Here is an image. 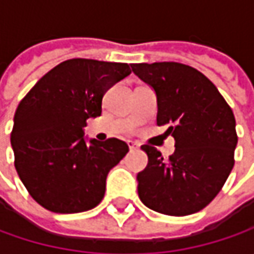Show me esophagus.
Listing matches in <instances>:
<instances>
[{
	"mask_svg": "<svg viewBox=\"0 0 254 254\" xmlns=\"http://www.w3.org/2000/svg\"><path fill=\"white\" fill-rule=\"evenodd\" d=\"M127 144H128V148H130L131 151H132V150H137V148L140 147V145H138L137 142H134V141H128Z\"/></svg>",
	"mask_w": 254,
	"mask_h": 254,
	"instance_id": "esophagus-1",
	"label": "esophagus"
}]
</instances>
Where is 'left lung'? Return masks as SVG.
<instances>
[{
  "mask_svg": "<svg viewBox=\"0 0 254 254\" xmlns=\"http://www.w3.org/2000/svg\"><path fill=\"white\" fill-rule=\"evenodd\" d=\"M134 73L157 96V124H171L175 151L165 160L142 145L147 167L137 174L138 196L150 209L185 216L213 199L233 168L236 122L216 86L199 70L177 64H132Z\"/></svg>",
  "mask_w": 254,
  "mask_h": 254,
  "instance_id": "1",
  "label": "left lung"
}]
</instances>
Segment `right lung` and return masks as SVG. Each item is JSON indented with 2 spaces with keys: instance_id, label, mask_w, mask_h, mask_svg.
I'll return each mask as SVG.
<instances>
[{
  "instance_id": "obj_1",
  "label": "right lung",
  "mask_w": 254,
  "mask_h": 254,
  "mask_svg": "<svg viewBox=\"0 0 254 254\" xmlns=\"http://www.w3.org/2000/svg\"><path fill=\"white\" fill-rule=\"evenodd\" d=\"M130 73L127 64L69 59L18 104L11 132L15 170L45 209L77 213L100 203L107 174L128 145L119 138L87 141L86 120L102 114L104 93Z\"/></svg>"
}]
</instances>
